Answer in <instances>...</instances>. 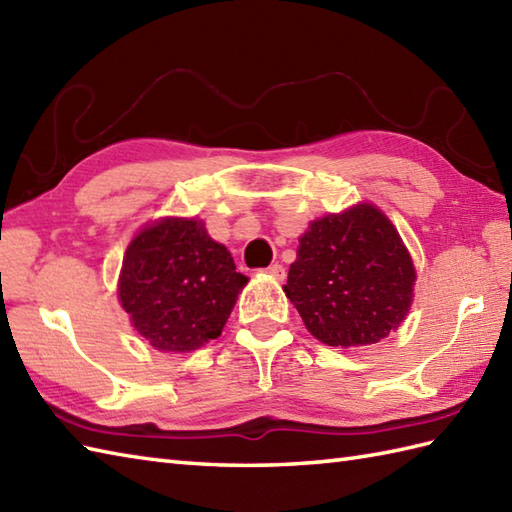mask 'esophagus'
Wrapping results in <instances>:
<instances>
[{"label": "esophagus", "instance_id": "obj_1", "mask_svg": "<svg viewBox=\"0 0 512 512\" xmlns=\"http://www.w3.org/2000/svg\"><path fill=\"white\" fill-rule=\"evenodd\" d=\"M266 275L277 279V281H284V279H286V268L281 266V264H270V266L266 268Z\"/></svg>", "mask_w": 512, "mask_h": 512}]
</instances>
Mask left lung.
<instances>
[{"mask_svg":"<svg viewBox=\"0 0 512 512\" xmlns=\"http://www.w3.org/2000/svg\"><path fill=\"white\" fill-rule=\"evenodd\" d=\"M416 279L394 222L363 200L310 222L284 292L314 339L347 350L398 330L411 310Z\"/></svg>","mask_w":512,"mask_h":512,"instance_id":"8db88e82","label":"left lung"}]
</instances>
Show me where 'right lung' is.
Returning a JSON list of instances; mask_svg holds the SVG:
<instances>
[{
	"instance_id": "right-lung-1",
	"label": "right lung",
	"mask_w": 512,
	"mask_h": 512,
	"mask_svg": "<svg viewBox=\"0 0 512 512\" xmlns=\"http://www.w3.org/2000/svg\"><path fill=\"white\" fill-rule=\"evenodd\" d=\"M248 277L198 217L165 215L127 244L118 301L149 347L165 354L200 350L217 339Z\"/></svg>"
}]
</instances>
